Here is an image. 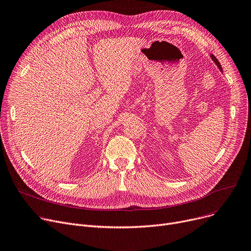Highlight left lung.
Listing matches in <instances>:
<instances>
[{"label":"left lung","instance_id":"obj_1","mask_svg":"<svg viewBox=\"0 0 251 251\" xmlns=\"http://www.w3.org/2000/svg\"><path fill=\"white\" fill-rule=\"evenodd\" d=\"M211 58H212V60H213V61H214L215 63H216V65H217V66H218V69H219V70H220V71L222 72V66H221L220 62L218 61V59H217V58H216V57H215V56H214L213 54H211Z\"/></svg>","mask_w":251,"mask_h":251}]
</instances>
